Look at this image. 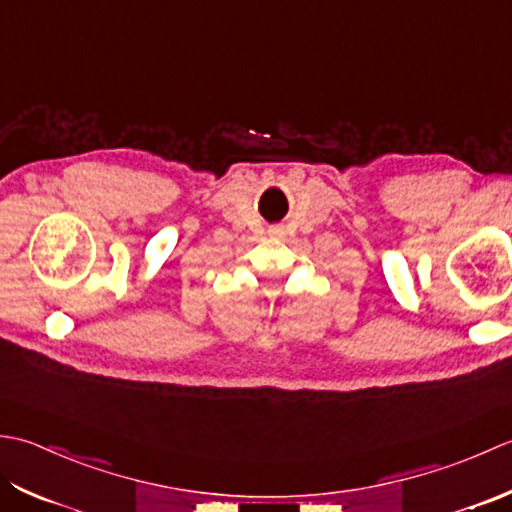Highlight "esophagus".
Masks as SVG:
<instances>
[{
  "mask_svg": "<svg viewBox=\"0 0 512 512\" xmlns=\"http://www.w3.org/2000/svg\"><path fill=\"white\" fill-rule=\"evenodd\" d=\"M280 232V229H274V234H278Z\"/></svg>",
  "mask_w": 512,
  "mask_h": 512,
  "instance_id": "1",
  "label": "esophagus"
}]
</instances>
